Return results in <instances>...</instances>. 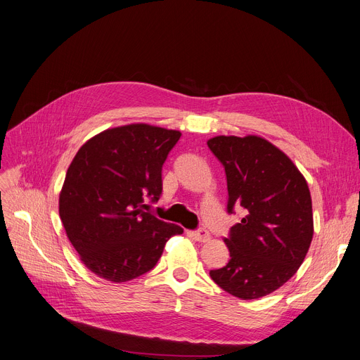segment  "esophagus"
Masks as SVG:
<instances>
[{
    "instance_id": "esophagus-1",
    "label": "esophagus",
    "mask_w": 360,
    "mask_h": 360,
    "mask_svg": "<svg viewBox=\"0 0 360 360\" xmlns=\"http://www.w3.org/2000/svg\"><path fill=\"white\" fill-rule=\"evenodd\" d=\"M193 237H195V240L199 241V243H206V241L210 240L209 231H206L205 228H199L198 231H195V232H193Z\"/></svg>"
}]
</instances>
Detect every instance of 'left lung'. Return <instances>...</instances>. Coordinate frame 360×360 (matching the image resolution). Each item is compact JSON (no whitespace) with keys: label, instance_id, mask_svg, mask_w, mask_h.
Segmentation results:
<instances>
[{"label":"left lung","instance_id":"obj_1","mask_svg":"<svg viewBox=\"0 0 360 360\" xmlns=\"http://www.w3.org/2000/svg\"><path fill=\"white\" fill-rule=\"evenodd\" d=\"M209 150L225 168L228 212L244 209L224 238L226 266L212 281L241 300L279 289L302 264L312 241V202L305 177L292 160L264 138L215 136Z\"/></svg>","mask_w":360,"mask_h":360}]
</instances>
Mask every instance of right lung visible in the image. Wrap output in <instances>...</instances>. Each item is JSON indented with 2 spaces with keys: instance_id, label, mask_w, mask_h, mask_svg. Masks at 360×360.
<instances>
[{
  "instance_id": "add662e5",
  "label": "right lung",
  "mask_w": 360,
  "mask_h": 360,
  "mask_svg": "<svg viewBox=\"0 0 360 360\" xmlns=\"http://www.w3.org/2000/svg\"><path fill=\"white\" fill-rule=\"evenodd\" d=\"M179 131L132 123L84 143L59 195V217L81 262L98 278L122 283L150 271L165 243L183 228L145 212L162 192L161 170Z\"/></svg>"
}]
</instances>
